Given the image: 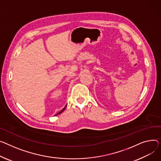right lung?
I'll return each mask as SVG.
<instances>
[{
  "instance_id": "1",
  "label": "right lung",
  "mask_w": 161,
  "mask_h": 161,
  "mask_svg": "<svg viewBox=\"0 0 161 161\" xmlns=\"http://www.w3.org/2000/svg\"><path fill=\"white\" fill-rule=\"evenodd\" d=\"M66 107H67V105H65V108H63V109H62V110H61V111H59V113H57V114H56L55 116H56V115H58V114H61V113H62V112H63V111L64 110H65V108H66Z\"/></svg>"
}]
</instances>
